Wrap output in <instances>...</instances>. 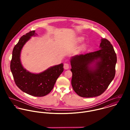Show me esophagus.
<instances>
[{"instance_id":"obj_1","label":"esophagus","mask_w":130,"mask_h":130,"mask_svg":"<svg viewBox=\"0 0 130 130\" xmlns=\"http://www.w3.org/2000/svg\"><path fill=\"white\" fill-rule=\"evenodd\" d=\"M63 68L65 70H68L70 68V64L68 63H64V65H63Z\"/></svg>"}]
</instances>
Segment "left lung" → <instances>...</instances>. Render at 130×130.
Listing matches in <instances>:
<instances>
[{"mask_svg":"<svg viewBox=\"0 0 130 130\" xmlns=\"http://www.w3.org/2000/svg\"><path fill=\"white\" fill-rule=\"evenodd\" d=\"M100 47L98 51L76 55L71 59L72 85L80 96L100 95L115 77L117 59L112 45L108 39L102 38Z\"/></svg>","mask_w":130,"mask_h":130,"instance_id":"left-lung-1","label":"left lung"}]
</instances>
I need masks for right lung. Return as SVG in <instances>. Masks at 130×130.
I'll return each instance as SVG.
<instances>
[{
	"label": "right lung",
	"instance_id": "add662e5",
	"mask_svg": "<svg viewBox=\"0 0 130 130\" xmlns=\"http://www.w3.org/2000/svg\"><path fill=\"white\" fill-rule=\"evenodd\" d=\"M35 30L23 35L19 39L12 51L10 70L16 85L22 92L35 96H43L53 90L58 76L63 71V63L52 67L39 74H33L22 67L20 53L25 43L35 36Z\"/></svg>",
	"mask_w": 130,
	"mask_h": 130
}]
</instances>
